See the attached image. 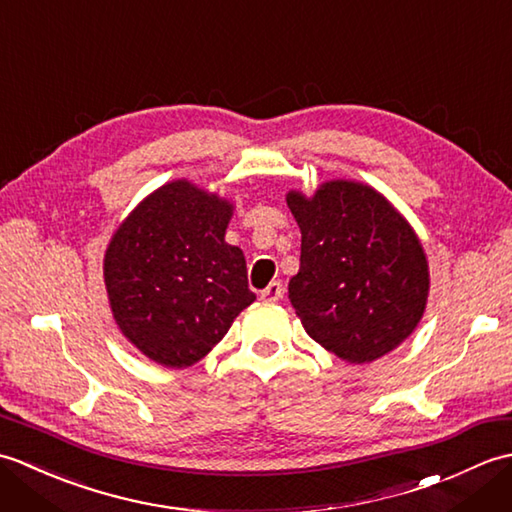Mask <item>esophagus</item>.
Returning a JSON list of instances; mask_svg holds the SVG:
<instances>
[{
	"label": "esophagus",
	"mask_w": 512,
	"mask_h": 512,
	"mask_svg": "<svg viewBox=\"0 0 512 512\" xmlns=\"http://www.w3.org/2000/svg\"><path fill=\"white\" fill-rule=\"evenodd\" d=\"M262 301H266V303H275V301H279L281 297H284V288H281V284L279 281H270V284L262 290Z\"/></svg>",
	"instance_id": "obj_1"
}]
</instances>
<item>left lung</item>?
I'll use <instances>...</instances> for the list:
<instances>
[{"mask_svg":"<svg viewBox=\"0 0 512 512\" xmlns=\"http://www.w3.org/2000/svg\"><path fill=\"white\" fill-rule=\"evenodd\" d=\"M301 228L288 292L303 328L347 363H372L416 328L429 295L427 257L383 195L325 182L314 198L288 193Z\"/></svg>","mask_w":512,"mask_h":512,"instance_id":"obj_1","label":"left lung"}]
</instances>
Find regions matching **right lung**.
<instances>
[{"instance_id": "add662e5", "label": "right lung", "mask_w": 512, "mask_h": 512, "mask_svg": "<svg viewBox=\"0 0 512 512\" xmlns=\"http://www.w3.org/2000/svg\"><path fill=\"white\" fill-rule=\"evenodd\" d=\"M231 204L193 184H165L138 204L105 253L118 328L165 367L209 354L250 303L246 259L224 242Z\"/></svg>"}]
</instances>
